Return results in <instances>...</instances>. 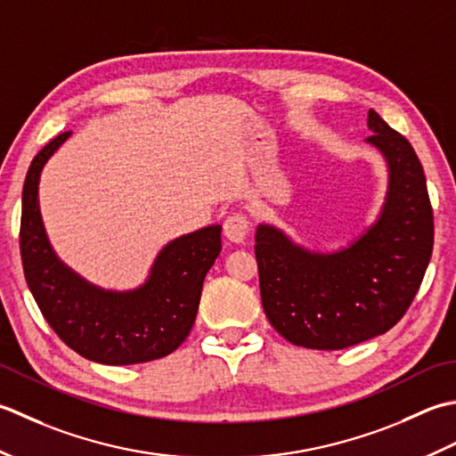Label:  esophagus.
<instances>
[{
  "mask_svg": "<svg viewBox=\"0 0 456 456\" xmlns=\"http://www.w3.org/2000/svg\"><path fill=\"white\" fill-rule=\"evenodd\" d=\"M249 232V222L244 215H232L224 222V236L232 244H244Z\"/></svg>",
  "mask_w": 456,
  "mask_h": 456,
  "instance_id": "esophagus-1",
  "label": "esophagus"
}]
</instances>
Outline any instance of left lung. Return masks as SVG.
Segmentation results:
<instances>
[{"mask_svg":"<svg viewBox=\"0 0 456 456\" xmlns=\"http://www.w3.org/2000/svg\"><path fill=\"white\" fill-rule=\"evenodd\" d=\"M366 143L384 157L387 187L374 222L329 252L281 228L256 232L259 293L272 327L291 345L342 350L387 332L410 309L433 252V210L411 143L368 111Z\"/></svg>","mask_w":456,"mask_h":456,"instance_id":"obj_1","label":"left lung"}]
</instances>
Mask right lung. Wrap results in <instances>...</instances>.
I'll return each instance as SVG.
<instances>
[{"label": "right lung", "mask_w": 456, "mask_h": 456, "mask_svg": "<svg viewBox=\"0 0 456 456\" xmlns=\"http://www.w3.org/2000/svg\"><path fill=\"white\" fill-rule=\"evenodd\" d=\"M69 137L70 132L46 143L25 176L20 238L27 285L45 321L80 356L127 366L171 354L197 319L204 277L222 249V226L167 241L134 289H104L85 280L53 249L39 207L41 173Z\"/></svg>", "instance_id": "1"}]
</instances>
